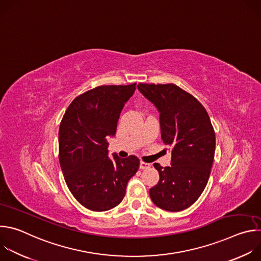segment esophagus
Returning <instances> with one entry per match:
<instances>
[{
	"instance_id": "1",
	"label": "esophagus",
	"mask_w": 261,
	"mask_h": 261,
	"mask_svg": "<svg viewBox=\"0 0 261 261\" xmlns=\"http://www.w3.org/2000/svg\"><path fill=\"white\" fill-rule=\"evenodd\" d=\"M150 167H151V164H148V163H145V162H142V161L139 163V168L140 169H147Z\"/></svg>"
}]
</instances>
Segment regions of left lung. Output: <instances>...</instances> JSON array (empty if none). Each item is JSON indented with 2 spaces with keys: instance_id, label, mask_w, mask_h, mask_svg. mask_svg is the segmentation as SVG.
<instances>
[{
  "instance_id": "left-lung-1",
  "label": "left lung",
  "mask_w": 261,
  "mask_h": 261,
  "mask_svg": "<svg viewBox=\"0 0 261 261\" xmlns=\"http://www.w3.org/2000/svg\"><path fill=\"white\" fill-rule=\"evenodd\" d=\"M139 92L160 114L161 138L171 146V165L155 163L160 179L150 189L153 202L168 212L192 205L203 192L214 161L216 136L202 104L173 84H139Z\"/></svg>"
}]
</instances>
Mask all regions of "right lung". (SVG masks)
<instances>
[{
  "instance_id": "add662e5",
  "label": "right lung",
  "mask_w": 261,
  "mask_h": 261,
  "mask_svg": "<svg viewBox=\"0 0 261 261\" xmlns=\"http://www.w3.org/2000/svg\"><path fill=\"white\" fill-rule=\"evenodd\" d=\"M136 84L101 86L74 99L59 129V159L72 195L85 207L105 212L124 198L139 167L135 156L108 157L106 138L114 136L125 103Z\"/></svg>"
}]
</instances>
